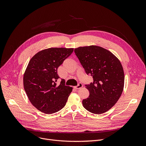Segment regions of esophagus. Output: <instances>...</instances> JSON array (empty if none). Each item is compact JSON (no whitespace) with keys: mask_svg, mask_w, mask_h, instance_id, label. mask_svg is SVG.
Masks as SVG:
<instances>
[{"mask_svg":"<svg viewBox=\"0 0 146 146\" xmlns=\"http://www.w3.org/2000/svg\"><path fill=\"white\" fill-rule=\"evenodd\" d=\"M82 87H83V85H82V84L81 83H79L78 84V86H74V88H75L76 89H79L82 88Z\"/></svg>","mask_w":146,"mask_h":146,"instance_id":"esophagus-1","label":"esophagus"}]
</instances>
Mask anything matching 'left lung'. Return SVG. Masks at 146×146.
Instances as JSON below:
<instances>
[{"label":"left lung","instance_id":"8db88e82","mask_svg":"<svg viewBox=\"0 0 146 146\" xmlns=\"http://www.w3.org/2000/svg\"><path fill=\"white\" fill-rule=\"evenodd\" d=\"M74 52L87 74L94 82L86 85L89 92L83 106L95 114L110 110L120 98L124 85V73L118 58L110 51L96 45L80 47Z\"/></svg>","mask_w":146,"mask_h":146}]
</instances>
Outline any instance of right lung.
Here are the masks:
<instances>
[{"instance_id": "obj_1", "label": "right lung", "mask_w": 146, "mask_h": 146, "mask_svg": "<svg viewBox=\"0 0 146 146\" xmlns=\"http://www.w3.org/2000/svg\"><path fill=\"white\" fill-rule=\"evenodd\" d=\"M73 50L50 48L30 60L24 74V88L31 103L40 111L51 114L65 106L73 88L66 86L64 80L57 85V68Z\"/></svg>"}]
</instances>
